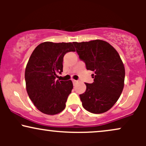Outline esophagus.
Listing matches in <instances>:
<instances>
[{
	"label": "esophagus",
	"mask_w": 146,
	"mask_h": 146,
	"mask_svg": "<svg viewBox=\"0 0 146 146\" xmlns=\"http://www.w3.org/2000/svg\"><path fill=\"white\" fill-rule=\"evenodd\" d=\"M72 82H73V84H75L78 82V80H72Z\"/></svg>",
	"instance_id": "34e87169"
}]
</instances>
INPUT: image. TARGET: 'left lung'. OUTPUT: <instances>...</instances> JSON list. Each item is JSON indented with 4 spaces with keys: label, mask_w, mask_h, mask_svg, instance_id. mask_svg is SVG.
I'll list each match as a JSON object with an SVG mask.
<instances>
[{
    "label": "left lung",
    "mask_w": 146,
    "mask_h": 146,
    "mask_svg": "<svg viewBox=\"0 0 146 146\" xmlns=\"http://www.w3.org/2000/svg\"><path fill=\"white\" fill-rule=\"evenodd\" d=\"M73 43L86 69L94 72V82L85 83L86 91L80 95L82 106L92 113H105L116 103L124 86L121 58L113 46L101 40Z\"/></svg>",
    "instance_id": "obj_1"
}]
</instances>
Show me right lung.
Instances as JSON below:
<instances>
[{"label":"right lung","mask_w":146,"mask_h":146,"mask_svg":"<svg viewBox=\"0 0 146 146\" xmlns=\"http://www.w3.org/2000/svg\"><path fill=\"white\" fill-rule=\"evenodd\" d=\"M75 51L73 43L44 42L31 53L25 69L26 88L30 100L42 113L56 115L66 107L73 89L71 80H56L63 71V58Z\"/></svg>","instance_id":"add662e5"}]
</instances>
